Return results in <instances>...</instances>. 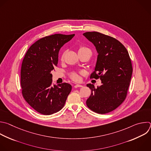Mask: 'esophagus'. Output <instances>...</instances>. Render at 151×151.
I'll return each instance as SVG.
<instances>
[{"label":"esophagus","instance_id":"34e87169","mask_svg":"<svg viewBox=\"0 0 151 151\" xmlns=\"http://www.w3.org/2000/svg\"><path fill=\"white\" fill-rule=\"evenodd\" d=\"M82 86H83L82 85H79V84H76V85H74V88H81V87H82Z\"/></svg>","mask_w":151,"mask_h":151}]
</instances>
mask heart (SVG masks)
<instances>
[{
  "mask_svg": "<svg viewBox=\"0 0 151 151\" xmlns=\"http://www.w3.org/2000/svg\"><path fill=\"white\" fill-rule=\"evenodd\" d=\"M89 53L90 55H91V50L89 48H88L87 47H85V46L79 47V48H78V53L81 54V53ZM65 54V53H63L61 56V60H63V59H64ZM70 77L73 81H74L75 82H78L80 80L79 75L78 73H76V72L72 73L70 75Z\"/></svg>",
  "mask_w": 151,
  "mask_h": 151,
  "instance_id": "b5f03b06",
  "label": "heart"
}]
</instances>
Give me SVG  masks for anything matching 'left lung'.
Segmentation results:
<instances>
[{
    "label": "left lung",
    "mask_w": 151,
    "mask_h": 151,
    "mask_svg": "<svg viewBox=\"0 0 151 151\" xmlns=\"http://www.w3.org/2000/svg\"><path fill=\"white\" fill-rule=\"evenodd\" d=\"M83 35L95 45L98 54L90 78H99L102 83L96 88L86 85L92 92L86 104L96 113L106 114L126 99L133 72L131 60L126 47L116 38L95 31Z\"/></svg>",
    "instance_id": "8db88e82"
}]
</instances>
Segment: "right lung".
Listing matches in <instances>:
<instances>
[{
  "label": "right lung",
  "instance_id": "add662e5",
  "mask_svg": "<svg viewBox=\"0 0 151 151\" xmlns=\"http://www.w3.org/2000/svg\"><path fill=\"white\" fill-rule=\"evenodd\" d=\"M75 34H56L42 38L28 50L21 70L23 97L35 111L50 115L65 106L72 86L68 83L52 85L51 72L58 66L60 48Z\"/></svg>",
  "mask_w": 151,
  "mask_h": 151
}]
</instances>
